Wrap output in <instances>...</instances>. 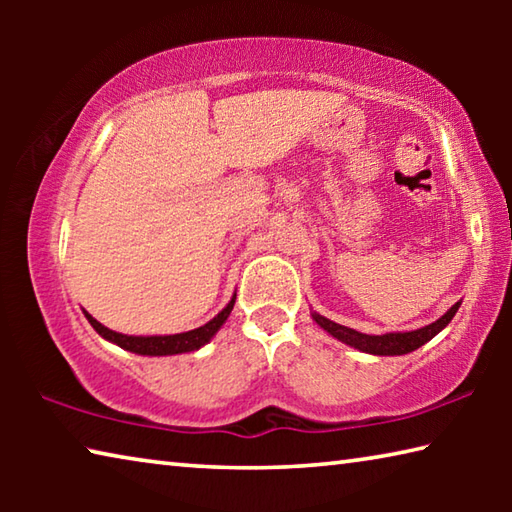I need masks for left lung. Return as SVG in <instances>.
Listing matches in <instances>:
<instances>
[{"label": "left lung", "mask_w": 512, "mask_h": 512, "mask_svg": "<svg viewBox=\"0 0 512 512\" xmlns=\"http://www.w3.org/2000/svg\"><path fill=\"white\" fill-rule=\"evenodd\" d=\"M458 307H461V302L452 305V309H447L445 316L433 320L431 325L411 329V332H388V334H363L352 327L334 323V320L320 316L316 311H311V318H314L329 336H334V339L350 345L354 350L366 352V354H377V357H400V354H409L413 350H418L420 345L431 341L438 332H443V329L452 323Z\"/></svg>", "instance_id": "1"}]
</instances>
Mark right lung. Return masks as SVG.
Here are the masks:
<instances>
[{
	"instance_id": "obj_1",
	"label": "right lung",
	"mask_w": 512,
	"mask_h": 512,
	"mask_svg": "<svg viewBox=\"0 0 512 512\" xmlns=\"http://www.w3.org/2000/svg\"><path fill=\"white\" fill-rule=\"evenodd\" d=\"M235 298L225 305L219 314H216L210 323H205L203 327H196V329H189V332L183 334H167V336H128V334H119V332H112L106 325H101L97 318H92L88 311H83L85 318H88V323L97 329V334L103 336V339L119 345V348H124L128 352H135V354H142V357H169V354H183V352H196L201 350L205 343H210L214 339V334L219 332L221 325L228 320L232 307H235Z\"/></svg>"
}]
</instances>
